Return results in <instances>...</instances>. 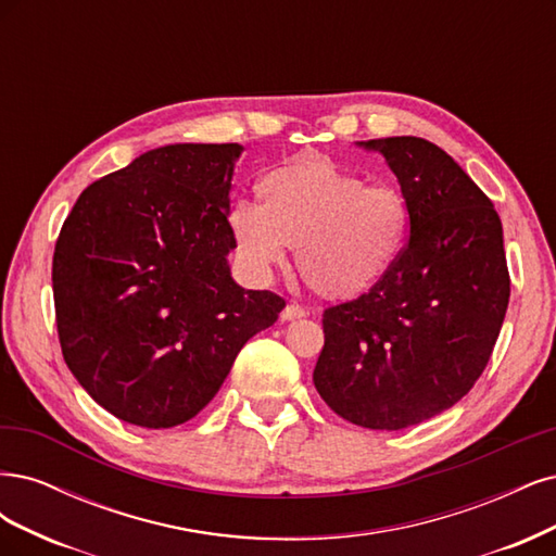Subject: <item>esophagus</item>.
<instances>
[{
  "instance_id": "1",
  "label": "esophagus",
  "mask_w": 556,
  "mask_h": 556,
  "mask_svg": "<svg viewBox=\"0 0 556 556\" xmlns=\"http://www.w3.org/2000/svg\"><path fill=\"white\" fill-rule=\"evenodd\" d=\"M302 316H307V309L304 307H300V304H286L283 307V312H281V320H295V318H302Z\"/></svg>"
}]
</instances>
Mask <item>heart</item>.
<instances>
[{
    "instance_id": "obj_1",
    "label": "heart",
    "mask_w": 556,
    "mask_h": 556,
    "mask_svg": "<svg viewBox=\"0 0 556 556\" xmlns=\"http://www.w3.org/2000/svg\"><path fill=\"white\" fill-rule=\"evenodd\" d=\"M258 203L232 201L228 226L244 263L270 275L295 249L298 273L328 300L371 291L402 254L408 212L402 193L337 166L320 154H302L261 175Z\"/></svg>"
}]
</instances>
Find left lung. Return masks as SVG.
<instances>
[{
    "mask_svg": "<svg viewBox=\"0 0 556 556\" xmlns=\"http://www.w3.org/2000/svg\"><path fill=\"white\" fill-rule=\"evenodd\" d=\"M361 146L397 175L408 240L371 291L324 312L314 386L337 416L392 432L473 388L504 324L510 275L498 214L451 154L416 136Z\"/></svg>",
    "mask_w": 556,
    "mask_h": 556,
    "instance_id": "obj_1",
    "label": "left lung"
}]
</instances>
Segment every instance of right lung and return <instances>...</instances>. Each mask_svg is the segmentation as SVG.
Masks as SVG:
<instances>
[{"label":"right lung","mask_w":556,"mask_h":556,"mask_svg":"<svg viewBox=\"0 0 556 556\" xmlns=\"http://www.w3.org/2000/svg\"><path fill=\"white\" fill-rule=\"evenodd\" d=\"M238 142H177L89 185L52 256L58 334L78 383L115 418L164 429L217 395L240 349L286 307L230 277Z\"/></svg>","instance_id":"obj_1"}]
</instances>
